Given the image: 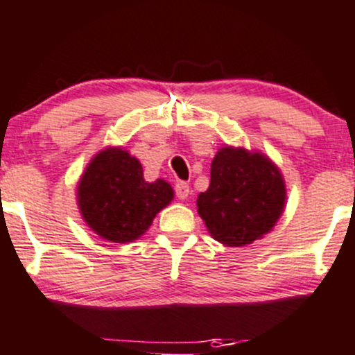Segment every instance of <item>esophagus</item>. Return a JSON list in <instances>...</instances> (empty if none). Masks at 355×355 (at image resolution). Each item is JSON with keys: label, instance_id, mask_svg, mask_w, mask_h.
<instances>
[{"label": "esophagus", "instance_id": "34e87169", "mask_svg": "<svg viewBox=\"0 0 355 355\" xmlns=\"http://www.w3.org/2000/svg\"><path fill=\"white\" fill-rule=\"evenodd\" d=\"M174 191H176V196L179 200H186L189 194V184L184 181H179L176 182V186H174Z\"/></svg>", "mask_w": 355, "mask_h": 355}]
</instances>
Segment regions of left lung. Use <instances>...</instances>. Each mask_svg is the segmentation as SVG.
I'll list each match as a JSON object with an SVG mask.
<instances>
[{
	"label": "left lung",
	"mask_w": 355,
	"mask_h": 355,
	"mask_svg": "<svg viewBox=\"0 0 355 355\" xmlns=\"http://www.w3.org/2000/svg\"><path fill=\"white\" fill-rule=\"evenodd\" d=\"M209 186L198 196V213L216 242L249 245L272 230L284 211L281 171L261 152L222 147L211 162Z\"/></svg>",
	"instance_id": "obj_1"
}]
</instances>
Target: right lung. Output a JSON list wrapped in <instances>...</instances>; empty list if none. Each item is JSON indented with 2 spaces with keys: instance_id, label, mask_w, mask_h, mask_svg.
<instances>
[{
  "instance_id": "1",
  "label": "right lung",
  "mask_w": 355,
  "mask_h": 355,
  "mask_svg": "<svg viewBox=\"0 0 355 355\" xmlns=\"http://www.w3.org/2000/svg\"><path fill=\"white\" fill-rule=\"evenodd\" d=\"M169 182L144 179L142 164L120 147L98 152L78 184V205L87 227L115 243L133 242L173 201Z\"/></svg>"
}]
</instances>
